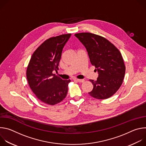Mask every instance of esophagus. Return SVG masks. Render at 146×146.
<instances>
[{"label": "esophagus", "instance_id": "1", "mask_svg": "<svg viewBox=\"0 0 146 146\" xmlns=\"http://www.w3.org/2000/svg\"><path fill=\"white\" fill-rule=\"evenodd\" d=\"M76 81H77V82H83L84 81V80H82V79H77Z\"/></svg>", "mask_w": 146, "mask_h": 146}]
</instances>
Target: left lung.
<instances>
[{
    "label": "left lung",
    "mask_w": 146,
    "mask_h": 146,
    "mask_svg": "<svg viewBox=\"0 0 146 146\" xmlns=\"http://www.w3.org/2000/svg\"><path fill=\"white\" fill-rule=\"evenodd\" d=\"M74 35L85 46L91 64L98 72L96 81L90 80L94 88L88 94L98 99L111 97L121 87L125 73V66L121 52L102 36L88 32Z\"/></svg>",
    "instance_id": "left-lung-1"
}]
</instances>
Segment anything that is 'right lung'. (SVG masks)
Masks as SVG:
<instances>
[{
	"label": "right lung",
	"mask_w": 146,
	"mask_h": 146,
	"mask_svg": "<svg viewBox=\"0 0 146 146\" xmlns=\"http://www.w3.org/2000/svg\"><path fill=\"white\" fill-rule=\"evenodd\" d=\"M71 34L48 38L32 54L27 69L29 86L42 102L54 105L66 96L70 80H64L52 73L58 70L61 55Z\"/></svg>",
	"instance_id": "right-lung-1"
}]
</instances>
